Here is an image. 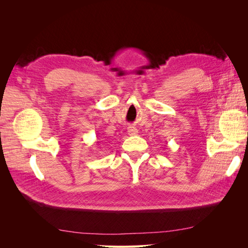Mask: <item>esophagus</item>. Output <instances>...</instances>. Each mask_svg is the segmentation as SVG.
Segmentation results:
<instances>
[{
    "mask_svg": "<svg viewBox=\"0 0 248 248\" xmlns=\"http://www.w3.org/2000/svg\"><path fill=\"white\" fill-rule=\"evenodd\" d=\"M128 133L130 134V136H134V134L138 133V130H137V128H134V127H129Z\"/></svg>",
    "mask_w": 248,
    "mask_h": 248,
    "instance_id": "esophagus-1",
    "label": "esophagus"
}]
</instances>
